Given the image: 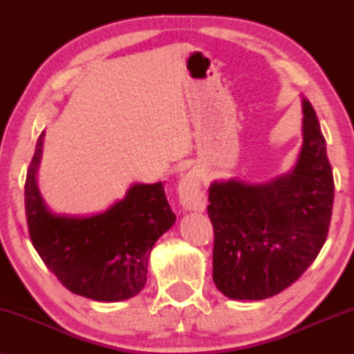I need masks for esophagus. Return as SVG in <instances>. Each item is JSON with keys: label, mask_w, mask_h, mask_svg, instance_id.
<instances>
[{"label": "esophagus", "mask_w": 354, "mask_h": 354, "mask_svg": "<svg viewBox=\"0 0 354 354\" xmlns=\"http://www.w3.org/2000/svg\"><path fill=\"white\" fill-rule=\"evenodd\" d=\"M203 173L200 169H192L181 178L178 185L179 203L187 211L203 212L206 209V196L201 190Z\"/></svg>", "instance_id": "obj_1"}]
</instances>
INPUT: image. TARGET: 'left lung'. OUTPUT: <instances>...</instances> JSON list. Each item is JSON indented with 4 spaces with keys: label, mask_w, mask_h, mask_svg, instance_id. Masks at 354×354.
<instances>
[{
    "label": "left lung",
    "mask_w": 354,
    "mask_h": 354,
    "mask_svg": "<svg viewBox=\"0 0 354 354\" xmlns=\"http://www.w3.org/2000/svg\"><path fill=\"white\" fill-rule=\"evenodd\" d=\"M303 147L289 173L250 184L214 181L207 214L214 226V274L231 299H263L289 287L326 241L334 179L315 111L301 97Z\"/></svg>",
    "instance_id": "8db88e82"
}]
</instances>
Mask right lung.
<instances>
[{
	"label": "right lung",
	"mask_w": 354,
	"mask_h": 354,
	"mask_svg": "<svg viewBox=\"0 0 354 354\" xmlns=\"http://www.w3.org/2000/svg\"><path fill=\"white\" fill-rule=\"evenodd\" d=\"M45 131L39 136L25 184L29 236L45 266L76 295L95 301H123L147 283L148 257L176 215L164 184L136 183L123 200L93 215L50 211L37 187Z\"/></svg>",
	"instance_id": "obj_1"
}]
</instances>
